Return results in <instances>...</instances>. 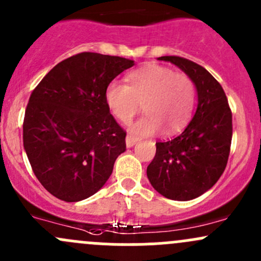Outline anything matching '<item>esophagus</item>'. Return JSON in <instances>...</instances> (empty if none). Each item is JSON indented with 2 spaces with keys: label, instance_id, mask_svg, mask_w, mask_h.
Returning <instances> with one entry per match:
<instances>
[{
  "label": "esophagus",
  "instance_id": "obj_1",
  "mask_svg": "<svg viewBox=\"0 0 261 261\" xmlns=\"http://www.w3.org/2000/svg\"><path fill=\"white\" fill-rule=\"evenodd\" d=\"M136 143H138V138H135V136H133V135L126 136V146L127 147L134 146Z\"/></svg>",
  "mask_w": 261,
  "mask_h": 261
}]
</instances>
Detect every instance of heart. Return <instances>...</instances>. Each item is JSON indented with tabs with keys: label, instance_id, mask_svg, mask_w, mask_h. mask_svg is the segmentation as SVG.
<instances>
[{
	"label": "heart",
	"instance_id": "obj_1",
	"mask_svg": "<svg viewBox=\"0 0 261 261\" xmlns=\"http://www.w3.org/2000/svg\"><path fill=\"white\" fill-rule=\"evenodd\" d=\"M105 101L112 116L122 123L130 122L143 103L146 115L131 127L138 135H154L160 130L173 134L191 120L196 105V84L186 73L150 63L127 74L126 84L110 83Z\"/></svg>",
	"mask_w": 261,
	"mask_h": 261
}]
</instances>
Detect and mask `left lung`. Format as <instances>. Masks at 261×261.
<instances>
[{
  "label": "left lung",
  "mask_w": 261,
  "mask_h": 261,
  "mask_svg": "<svg viewBox=\"0 0 261 261\" xmlns=\"http://www.w3.org/2000/svg\"><path fill=\"white\" fill-rule=\"evenodd\" d=\"M158 59L173 63L193 80L198 106L180 135L158 141L146 174L165 198L189 201L212 188L225 172L232 139V112L221 84L202 65L175 55Z\"/></svg>",
  "instance_id": "obj_1"
}]
</instances>
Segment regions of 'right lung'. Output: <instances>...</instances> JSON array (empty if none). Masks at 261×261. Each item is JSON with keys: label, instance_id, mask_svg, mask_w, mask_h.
<instances>
[{"label": "right lung", "instance_id": "1", "mask_svg": "<svg viewBox=\"0 0 261 261\" xmlns=\"http://www.w3.org/2000/svg\"><path fill=\"white\" fill-rule=\"evenodd\" d=\"M134 60L84 51L64 59L35 87L26 106L23 147L44 188L78 202L103 187L126 131L110 114L107 86Z\"/></svg>", "mask_w": 261, "mask_h": 261}]
</instances>
